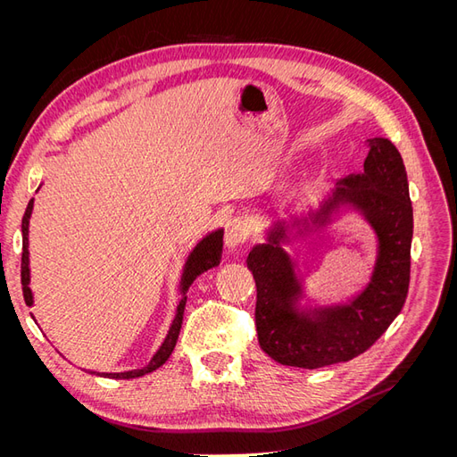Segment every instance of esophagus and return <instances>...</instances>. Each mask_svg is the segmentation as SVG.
<instances>
[{"label": "esophagus", "instance_id": "esophagus-1", "mask_svg": "<svg viewBox=\"0 0 457 457\" xmlns=\"http://www.w3.org/2000/svg\"><path fill=\"white\" fill-rule=\"evenodd\" d=\"M252 237V227L247 223V219L244 217H234L230 223L227 225L225 230V244L234 250V247L244 245Z\"/></svg>", "mask_w": 457, "mask_h": 457}]
</instances>
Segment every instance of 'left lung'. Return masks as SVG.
<instances>
[{
  "label": "left lung",
  "instance_id": "1",
  "mask_svg": "<svg viewBox=\"0 0 457 457\" xmlns=\"http://www.w3.org/2000/svg\"><path fill=\"white\" fill-rule=\"evenodd\" d=\"M366 146L370 152L364 171L339 179L334 200L324 204V213L339 202L356 205L378 232L379 259L364 294L351 305L324 311L316 318L299 316L292 311L297 280L286 253L276 245V240L284 238V228L276 230L270 244L255 245L247 257L257 287V339L276 362L316 370L353 361L385 334L404 307L413 232L406 168L389 139L376 137Z\"/></svg>",
  "mask_w": 457,
  "mask_h": 457
}]
</instances>
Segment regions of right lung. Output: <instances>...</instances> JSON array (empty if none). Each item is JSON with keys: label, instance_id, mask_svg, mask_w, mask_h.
Segmentation results:
<instances>
[{"label": "right lung", "instance_id": "right-lung-1", "mask_svg": "<svg viewBox=\"0 0 457 457\" xmlns=\"http://www.w3.org/2000/svg\"><path fill=\"white\" fill-rule=\"evenodd\" d=\"M32 207H34V200L29 202V207H26L24 217H22V259H21V282H22V295L26 305H32V294H30V287H29V280H30V274H29V220L32 215ZM220 252H223V230H217L210 237L204 238L198 247L195 250V253L190 255L188 262H187V269H185V276H183V294L190 287V284L196 280V276H200L202 272H205L207 269L217 267L219 261H220ZM185 303L187 297L181 299L179 303V309H177V318L175 322L170 329L168 337H165L162 349L156 353V356L152 358L150 364L145 370H135V371H126V373H104L106 378H116V379H133V378H141L148 371H154L156 368H160L168 358L171 356L173 349H175V343L179 337V331H181V324H183V312H185Z\"/></svg>", "mask_w": 457, "mask_h": 457}]
</instances>
